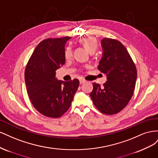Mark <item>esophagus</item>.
<instances>
[{"instance_id": "obj_1", "label": "esophagus", "mask_w": 158, "mask_h": 158, "mask_svg": "<svg viewBox=\"0 0 158 158\" xmlns=\"http://www.w3.org/2000/svg\"><path fill=\"white\" fill-rule=\"evenodd\" d=\"M86 81H85L84 79H80V84H84L85 83Z\"/></svg>"}]
</instances>
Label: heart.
Returning a JSON list of instances; mask_svg holds the SVG:
<instances>
[{
    "mask_svg": "<svg viewBox=\"0 0 158 158\" xmlns=\"http://www.w3.org/2000/svg\"><path fill=\"white\" fill-rule=\"evenodd\" d=\"M80 43L82 44L90 53H94L98 49V42L96 39L92 36L82 38L80 40ZM73 56V49L70 46L66 47L64 51V57L66 59H70Z\"/></svg>",
    "mask_w": 158,
    "mask_h": 158,
    "instance_id": "heart-1",
    "label": "heart"
}]
</instances>
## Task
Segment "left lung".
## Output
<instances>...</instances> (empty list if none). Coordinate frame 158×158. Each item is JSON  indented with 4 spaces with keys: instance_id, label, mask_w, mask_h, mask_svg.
Here are the masks:
<instances>
[{
    "instance_id": "1",
    "label": "left lung",
    "mask_w": 158,
    "mask_h": 158,
    "mask_svg": "<svg viewBox=\"0 0 158 158\" xmlns=\"http://www.w3.org/2000/svg\"><path fill=\"white\" fill-rule=\"evenodd\" d=\"M98 70L107 76L103 86L93 83L90 94L94 106L106 114H116L126 107L135 90L137 71L125 47L116 40L104 38Z\"/></svg>"
}]
</instances>
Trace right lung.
I'll use <instances>...</instances> for the list:
<instances>
[{"instance_id": "1", "label": "right lung", "mask_w": 158, "mask_h": 158, "mask_svg": "<svg viewBox=\"0 0 158 158\" xmlns=\"http://www.w3.org/2000/svg\"><path fill=\"white\" fill-rule=\"evenodd\" d=\"M69 37L41 41L30 58L25 70L27 92L31 102L44 115L58 118L71 106L79 80L64 82L55 77V71L65 63L64 46Z\"/></svg>"}]
</instances>
